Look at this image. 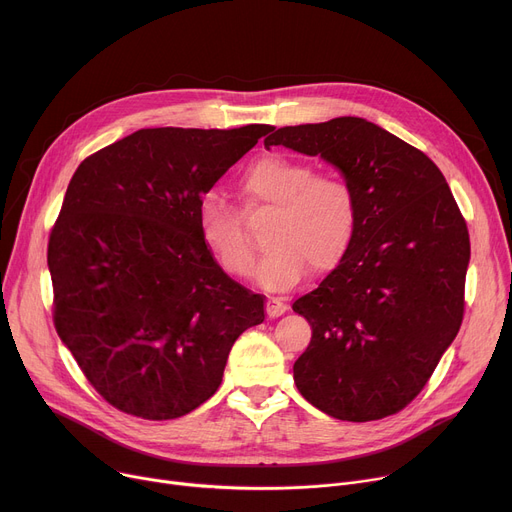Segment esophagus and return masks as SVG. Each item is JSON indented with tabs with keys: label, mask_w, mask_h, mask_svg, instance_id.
I'll use <instances>...</instances> for the list:
<instances>
[{
	"label": "esophagus",
	"mask_w": 512,
	"mask_h": 512,
	"mask_svg": "<svg viewBox=\"0 0 512 512\" xmlns=\"http://www.w3.org/2000/svg\"><path fill=\"white\" fill-rule=\"evenodd\" d=\"M288 305L284 303V299H278V297H270L265 303V311L270 317H280L282 313H286Z\"/></svg>",
	"instance_id": "1"
}]
</instances>
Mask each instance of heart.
<instances>
[{"label":"heart","mask_w":512,"mask_h":512,"mask_svg":"<svg viewBox=\"0 0 512 512\" xmlns=\"http://www.w3.org/2000/svg\"><path fill=\"white\" fill-rule=\"evenodd\" d=\"M238 195L247 215L272 213L267 253L257 280L270 290L297 286L313 267L328 274L340 265L357 232L359 205L353 186L334 174H317L301 159L267 155L240 174ZM218 195L199 205V234L213 259L232 278L255 272V251L245 215Z\"/></svg>","instance_id":"1"}]
</instances>
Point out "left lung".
<instances>
[{"label": "left lung", "mask_w": 512, "mask_h": 512, "mask_svg": "<svg viewBox=\"0 0 512 512\" xmlns=\"http://www.w3.org/2000/svg\"><path fill=\"white\" fill-rule=\"evenodd\" d=\"M272 145L330 161L359 205L351 249L292 305L313 330L294 384L342 421L394 415L459 334L471 257L463 213L432 159L363 118L284 126Z\"/></svg>", "instance_id": "left-lung-1"}]
</instances>
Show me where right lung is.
<instances>
[{
    "mask_svg": "<svg viewBox=\"0 0 512 512\" xmlns=\"http://www.w3.org/2000/svg\"><path fill=\"white\" fill-rule=\"evenodd\" d=\"M141 128L74 172L49 234L53 324L91 386L151 421L191 413L220 388L230 348L265 319L199 234V205L272 132Z\"/></svg>",
    "mask_w": 512,
    "mask_h": 512,
    "instance_id": "1",
    "label": "right lung"
}]
</instances>
